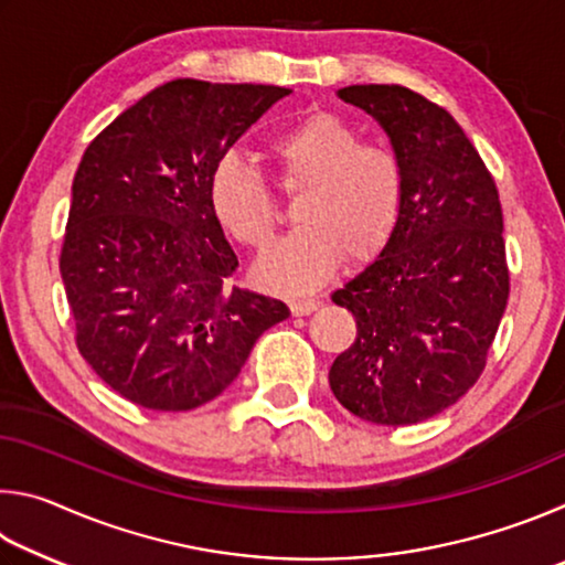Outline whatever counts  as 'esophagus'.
<instances>
[{
	"mask_svg": "<svg viewBox=\"0 0 565 565\" xmlns=\"http://www.w3.org/2000/svg\"><path fill=\"white\" fill-rule=\"evenodd\" d=\"M289 306H291L294 317H306V313L317 311L319 306H321V301L319 299H294Z\"/></svg>",
	"mask_w": 565,
	"mask_h": 565,
	"instance_id": "1",
	"label": "esophagus"
}]
</instances>
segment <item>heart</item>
Segmentation results:
<instances>
[{
  "label": "heart",
  "mask_w": 565,
  "mask_h": 565,
  "mask_svg": "<svg viewBox=\"0 0 565 565\" xmlns=\"http://www.w3.org/2000/svg\"><path fill=\"white\" fill-rule=\"evenodd\" d=\"M289 186H303L294 209L296 232L256 264L269 289L309 291L337 271L341 256L359 262L388 242L404 202V171L394 151L361 145V134L333 111H306L271 139ZM209 206L246 246L271 242L276 206L259 169L226 154L209 177Z\"/></svg>",
  "instance_id": "heart-1"
}]
</instances>
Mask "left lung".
Masks as SVG:
<instances>
[{
	"mask_svg": "<svg viewBox=\"0 0 565 565\" xmlns=\"http://www.w3.org/2000/svg\"><path fill=\"white\" fill-rule=\"evenodd\" d=\"M339 99L374 117L404 171L388 242L333 291L356 341L329 384L353 416L408 426L476 384L509 301L503 212L489 169L458 121L398 84H353Z\"/></svg>",
	"mask_w": 565,
	"mask_h": 565,
	"instance_id": "left-lung-1",
	"label": "left lung"
}]
</instances>
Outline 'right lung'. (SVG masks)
<instances>
[{"label":"right lung","mask_w":565,"mask_h":565,"mask_svg":"<svg viewBox=\"0 0 565 565\" xmlns=\"http://www.w3.org/2000/svg\"><path fill=\"white\" fill-rule=\"evenodd\" d=\"M291 89L174 79L121 111L79 161L62 246L76 347L131 404L191 411L238 376L284 301L228 286L238 259L209 177Z\"/></svg>","instance_id":"1"}]
</instances>
